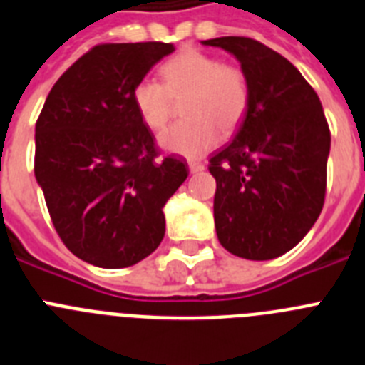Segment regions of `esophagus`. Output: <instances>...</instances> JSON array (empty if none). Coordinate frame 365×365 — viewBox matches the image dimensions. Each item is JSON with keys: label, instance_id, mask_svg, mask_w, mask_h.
I'll list each match as a JSON object with an SVG mask.
<instances>
[{"label": "esophagus", "instance_id": "34e87169", "mask_svg": "<svg viewBox=\"0 0 365 365\" xmlns=\"http://www.w3.org/2000/svg\"><path fill=\"white\" fill-rule=\"evenodd\" d=\"M202 170H205V164L195 163V160H192V163H190V172L192 173H199V172H202Z\"/></svg>", "mask_w": 365, "mask_h": 365}]
</instances>
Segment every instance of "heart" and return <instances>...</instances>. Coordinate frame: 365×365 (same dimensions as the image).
Here are the masks:
<instances>
[{"mask_svg":"<svg viewBox=\"0 0 365 365\" xmlns=\"http://www.w3.org/2000/svg\"><path fill=\"white\" fill-rule=\"evenodd\" d=\"M163 83L138 80L131 100L148 130L160 131L180 102L182 120L160 135V146L190 159L217 144L219 131L232 135L248 111L250 86L243 67L214 54L185 49L160 66Z\"/></svg>","mask_w":365,"mask_h":365,"instance_id":"heart-1","label":"heart"}]
</instances>
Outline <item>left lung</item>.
<instances>
[{
	"label": "left lung",
	"instance_id": "left-lung-1",
	"mask_svg": "<svg viewBox=\"0 0 365 365\" xmlns=\"http://www.w3.org/2000/svg\"><path fill=\"white\" fill-rule=\"evenodd\" d=\"M234 54L250 102L227 146L210 155L219 243L265 261L289 252L324 208L331 131L322 102L287 58L245 36L202 41Z\"/></svg>",
	"mask_w": 365,
	"mask_h": 365
}]
</instances>
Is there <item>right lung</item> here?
Returning <instances> with one entry per match:
<instances>
[{"instance_id": "1", "label": "right lung", "mask_w": 365, "mask_h": 365, "mask_svg": "<svg viewBox=\"0 0 365 365\" xmlns=\"http://www.w3.org/2000/svg\"><path fill=\"white\" fill-rule=\"evenodd\" d=\"M175 47L100 43L56 80L36 120L34 175L54 230L102 269L150 256L166 230L163 208L188 164L160 155L131 100L133 86Z\"/></svg>"}]
</instances>
